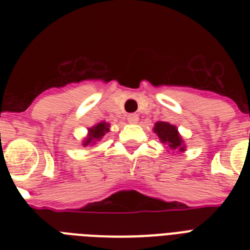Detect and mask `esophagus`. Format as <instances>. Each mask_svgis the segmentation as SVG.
I'll use <instances>...</instances> for the list:
<instances>
[{"label": "esophagus", "instance_id": "34e87169", "mask_svg": "<svg viewBox=\"0 0 250 250\" xmlns=\"http://www.w3.org/2000/svg\"><path fill=\"white\" fill-rule=\"evenodd\" d=\"M127 121L129 122V123H136L137 121H139V115L135 113H131L127 115Z\"/></svg>", "mask_w": 250, "mask_h": 250}]
</instances>
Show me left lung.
<instances>
[{
    "label": "left lung",
    "instance_id": "left-lung-1",
    "mask_svg": "<svg viewBox=\"0 0 250 250\" xmlns=\"http://www.w3.org/2000/svg\"><path fill=\"white\" fill-rule=\"evenodd\" d=\"M154 132L158 135V137L161 139V141L164 144H167L171 149H179L180 152L184 150V146H183V140L182 137L179 136L178 129L176 127L170 123H166V122H158L154 125Z\"/></svg>",
    "mask_w": 250,
    "mask_h": 250
}]
</instances>
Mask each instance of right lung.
<instances>
[{
    "label": "right lung",
    "instance_id": "right-lung-1",
    "mask_svg": "<svg viewBox=\"0 0 250 250\" xmlns=\"http://www.w3.org/2000/svg\"><path fill=\"white\" fill-rule=\"evenodd\" d=\"M107 131H109V125H106V123H98L97 125H94L93 128L89 129V136L84 141V146H86L88 144H94L96 141L102 139V136Z\"/></svg>",
    "mask_w": 250,
    "mask_h": 250
}]
</instances>
